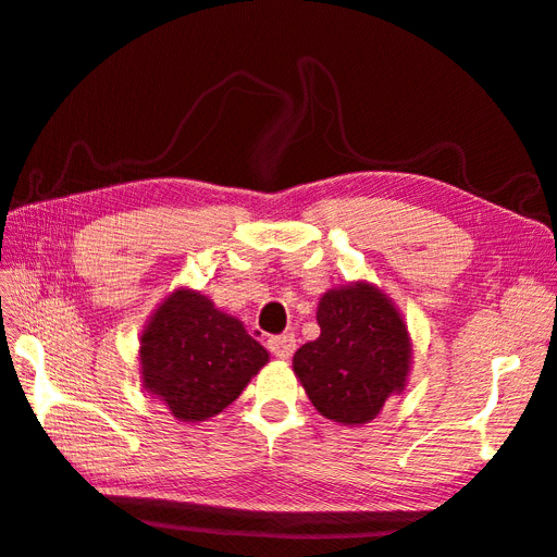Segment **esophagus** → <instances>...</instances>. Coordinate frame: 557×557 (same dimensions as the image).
I'll return each instance as SVG.
<instances>
[{"label":"esophagus","mask_w":557,"mask_h":557,"mask_svg":"<svg viewBox=\"0 0 557 557\" xmlns=\"http://www.w3.org/2000/svg\"><path fill=\"white\" fill-rule=\"evenodd\" d=\"M268 350L280 360H289L296 350V338L292 334H277L268 338Z\"/></svg>","instance_id":"esophagus-1"}]
</instances>
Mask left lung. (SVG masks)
<instances>
[{
    "label": "left lung",
    "instance_id": "left-lung-1",
    "mask_svg": "<svg viewBox=\"0 0 557 557\" xmlns=\"http://www.w3.org/2000/svg\"><path fill=\"white\" fill-rule=\"evenodd\" d=\"M320 336L294 355V372L322 417L372 421L409 374L411 346L400 312L372 284L332 289L318 306Z\"/></svg>",
    "mask_w": 557,
    "mask_h": 557
}]
</instances>
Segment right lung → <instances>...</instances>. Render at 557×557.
<instances>
[{
	"instance_id": "add662e5",
	"label": "right lung",
	"mask_w": 557,
	"mask_h": 557,
	"mask_svg": "<svg viewBox=\"0 0 557 557\" xmlns=\"http://www.w3.org/2000/svg\"><path fill=\"white\" fill-rule=\"evenodd\" d=\"M265 362V348L239 320L188 289L157 308L140 338L143 383L178 421L219 414Z\"/></svg>"
}]
</instances>
